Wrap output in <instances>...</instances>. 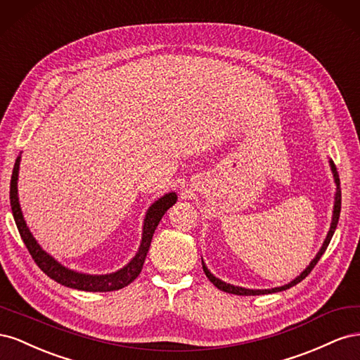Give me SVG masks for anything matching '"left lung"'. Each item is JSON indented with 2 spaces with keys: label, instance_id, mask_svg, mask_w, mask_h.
Returning <instances> with one entry per match:
<instances>
[{
  "label": "left lung",
  "instance_id": "8db88e82",
  "mask_svg": "<svg viewBox=\"0 0 360 360\" xmlns=\"http://www.w3.org/2000/svg\"><path fill=\"white\" fill-rule=\"evenodd\" d=\"M330 163V168H332V174H333V180H335V184H336V193H335V204H333V216H332V224H330V230L328 233V236H326V240L323 242V246L321 249L319 250V254L315 255V258L311 261L309 266L304 269L302 274L296 278L292 279L291 282H288V284L282 285V287H275V288H270V290H250V288H243V287H236V285H231V284H226V282L217 279L216 276H213L210 274V270L205 267L204 261H202V269H204V274L205 276L210 279V282H213V285L217 287L219 290L225 291V292H230V294H237V296H259V294H271V292H278V291H284V290H288L291 287H294L296 284H299V282L302 279L307 278L311 270L315 267V264L319 263V259L321 258V255L326 252V249H328L330 240H332V236L336 230V225H338V219H340V213H341V186H340V176H338V171H336V167L333 160H329Z\"/></svg>",
  "mask_w": 360,
  "mask_h": 360
}]
</instances>
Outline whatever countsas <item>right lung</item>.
<instances>
[{
	"instance_id": "add662e5",
	"label": "right lung",
	"mask_w": 360,
	"mask_h": 360,
	"mask_svg": "<svg viewBox=\"0 0 360 360\" xmlns=\"http://www.w3.org/2000/svg\"><path fill=\"white\" fill-rule=\"evenodd\" d=\"M19 163H20V155L16 158L13 172H12V180H10V205H12V213H13L19 234L22 237V240L28 249V252L31 254L32 259H34L36 264L43 270V274H46L51 279L57 281L58 284L64 287L81 290V291H101V292L115 291L120 288H124L126 285L130 284V282H134L141 274V270H143V264L150 249V243H151V238H153L156 226L159 225L162 216L165 214V212L169 209V207L176 204L177 193L176 192L165 193L163 197H160L158 201H155L148 207L144 225H143V240H141L136 255L130 259L123 269H120L114 271V274H108V275H86V274H79V271L70 270L68 267H64L63 264H60L56 258H52L40 248L36 238L30 233V228L24 221V214L20 212V204L18 198Z\"/></svg>"
}]
</instances>
